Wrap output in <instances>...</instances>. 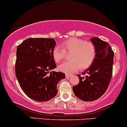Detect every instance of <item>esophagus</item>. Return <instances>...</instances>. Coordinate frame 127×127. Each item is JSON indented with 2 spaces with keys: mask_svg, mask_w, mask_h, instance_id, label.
<instances>
[{
  "mask_svg": "<svg viewBox=\"0 0 127 127\" xmlns=\"http://www.w3.org/2000/svg\"><path fill=\"white\" fill-rule=\"evenodd\" d=\"M72 76V75H69V74H66V78H68L69 77H71Z\"/></svg>",
  "mask_w": 127,
  "mask_h": 127,
  "instance_id": "obj_1",
  "label": "esophagus"
}]
</instances>
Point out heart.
I'll use <instances>...</instances> for the list:
<instances>
[{
  "label": "heart",
  "mask_w": 127,
  "mask_h": 127,
  "mask_svg": "<svg viewBox=\"0 0 127 127\" xmlns=\"http://www.w3.org/2000/svg\"><path fill=\"white\" fill-rule=\"evenodd\" d=\"M53 49V57L59 63L65 58L66 53H71L70 59L59 65L61 71L66 73L76 72L81 68H88L92 64L96 56V48L91 42L76 37H72Z\"/></svg>",
  "instance_id": "obj_1"
}]
</instances>
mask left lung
I'll return each instance as SVG.
<instances>
[{"instance_id":"8db88e82","label":"left lung","mask_w":127,"mask_h":127,"mask_svg":"<svg viewBox=\"0 0 127 127\" xmlns=\"http://www.w3.org/2000/svg\"><path fill=\"white\" fill-rule=\"evenodd\" d=\"M96 48V56L91 65L78 75L79 82L72 87L76 97L84 101H94L105 92L111 80L114 63V52L107 42L98 37L91 39Z\"/></svg>"}]
</instances>
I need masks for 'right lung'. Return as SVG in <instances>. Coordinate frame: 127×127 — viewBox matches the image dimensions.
<instances>
[{
	"label": "right lung",
	"mask_w": 127,
	"mask_h": 127,
	"mask_svg": "<svg viewBox=\"0 0 127 127\" xmlns=\"http://www.w3.org/2000/svg\"><path fill=\"white\" fill-rule=\"evenodd\" d=\"M55 45L52 38H28L17 48L16 76L23 91L34 101L54 98L58 84L65 78L63 72H50L56 68L52 54Z\"/></svg>",
	"instance_id": "right-lung-1"
}]
</instances>
